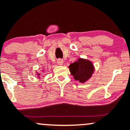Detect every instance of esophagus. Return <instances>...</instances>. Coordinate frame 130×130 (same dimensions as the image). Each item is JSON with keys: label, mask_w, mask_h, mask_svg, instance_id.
<instances>
[{"label": "esophagus", "mask_w": 130, "mask_h": 130, "mask_svg": "<svg viewBox=\"0 0 130 130\" xmlns=\"http://www.w3.org/2000/svg\"><path fill=\"white\" fill-rule=\"evenodd\" d=\"M57 63L59 65H62L63 63V60L62 59H58L57 60Z\"/></svg>", "instance_id": "1"}]
</instances>
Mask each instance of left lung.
<instances>
[{"mask_svg": "<svg viewBox=\"0 0 130 130\" xmlns=\"http://www.w3.org/2000/svg\"><path fill=\"white\" fill-rule=\"evenodd\" d=\"M69 69L75 79L81 83H84L89 79L94 70L91 61L83 58H79L78 61L70 64Z\"/></svg>", "mask_w": 130, "mask_h": 130, "instance_id": "left-lung-1", "label": "left lung"}]
</instances>
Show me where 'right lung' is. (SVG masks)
Instances as JSON below:
<instances>
[{"label":"right lung","mask_w":130,"mask_h":130,"mask_svg":"<svg viewBox=\"0 0 130 130\" xmlns=\"http://www.w3.org/2000/svg\"><path fill=\"white\" fill-rule=\"evenodd\" d=\"M38 75H40V73H38Z\"/></svg>","instance_id":"1"}]
</instances>
